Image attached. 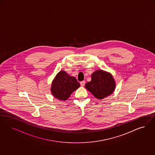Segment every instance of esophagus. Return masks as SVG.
Returning <instances> with one entry per match:
<instances>
[{
	"instance_id": "esophagus-1",
	"label": "esophagus",
	"mask_w": 155,
	"mask_h": 155,
	"mask_svg": "<svg viewBox=\"0 0 155 155\" xmlns=\"http://www.w3.org/2000/svg\"><path fill=\"white\" fill-rule=\"evenodd\" d=\"M80 84H81V86H84V84H85V81H81V82H80Z\"/></svg>"
}]
</instances>
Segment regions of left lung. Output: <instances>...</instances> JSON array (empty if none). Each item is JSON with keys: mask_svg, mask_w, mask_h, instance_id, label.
<instances>
[{"mask_svg": "<svg viewBox=\"0 0 155 155\" xmlns=\"http://www.w3.org/2000/svg\"><path fill=\"white\" fill-rule=\"evenodd\" d=\"M115 85V82L111 73L98 70L91 74V80L85 84V87L95 98L102 99L113 93Z\"/></svg>", "mask_w": 155, "mask_h": 155, "instance_id": "left-lung-1", "label": "left lung"}]
</instances>
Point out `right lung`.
<instances>
[{
	"label": "right lung",
	"mask_w": 155,
	"mask_h": 155,
	"mask_svg": "<svg viewBox=\"0 0 155 155\" xmlns=\"http://www.w3.org/2000/svg\"><path fill=\"white\" fill-rule=\"evenodd\" d=\"M80 86V83L74 77L70 76L65 71H61L52 81L51 92L55 98L65 101Z\"/></svg>",
	"instance_id": "obj_1"
}]
</instances>
